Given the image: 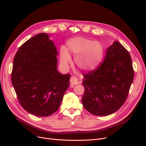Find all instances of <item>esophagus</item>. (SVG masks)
Wrapping results in <instances>:
<instances>
[{"instance_id":"1","label":"esophagus","mask_w":146,"mask_h":146,"mask_svg":"<svg viewBox=\"0 0 146 146\" xmlns=\"http://www.w3.org/2000/svg\"><path fill=\"white\" fill-rule=\"evenodd\" d=\"M70 85H71L72 86L76 85H77V84L78 83L77 79L75 77H74V76H72L71 77H70Z\"/></svg>"}]
</instances>
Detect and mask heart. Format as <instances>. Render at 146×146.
Segmentation results:
<instances>
[{
  "label": "heart",
  "instance_id": "obj_1",
  "mask_svg": "<svg viewBox=\"0 0 146 146\" xmlns=\"http://www.w3.org/2000/svg\"><path fill=\"white\" fill-rule=\"evenodd\" d=\"M66 48H60V61L63 67L68 68L71 63V53L77 67L83 71H91L100 65L104 58V48L98 41L85 37H74L67 41Z\"/></svg>",
  "mask_w": 146,
  "mask_h": 146
}]
</instances>
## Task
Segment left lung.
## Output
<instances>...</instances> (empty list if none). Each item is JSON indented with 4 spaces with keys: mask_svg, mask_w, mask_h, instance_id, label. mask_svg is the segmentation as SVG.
<instances>
[{
    "mask_svg": "<svg viewBox=\"0 0 146 146\" xmlns=\"http://www.w3.org/2000/svg\"><path fill=\"white\" fill-rule=\"evenodd\" d=\"M83 107L96 116L115 113L125 102L134 78L130 54L114 41L98 69L84 75Z\"/></svg>",
    "mask_w": 146,
    "mask_h": 146,
    "instance_id": "8db88e82",
    "label": "left lung"
}]
</instances>
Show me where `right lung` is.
<instances>
[{
    "label": "right lung",
    "mask_w": 146,
    "mask_h": 146,
    "mask_svg": "<svg viewBox=\"0 0 146 146\" xmlns=\"http://www.w3.org/2000/svg\"><path fill=\"white\" fill-rule=\"evenodd\" d=\"M58 55L49 35L39 33L25 42L13 60L11 82L23 108L39 117L59 108L70 85V74L57 70Z\"/></svg>",
    "instance_id": "right-lung-1"
}]
</instances>
